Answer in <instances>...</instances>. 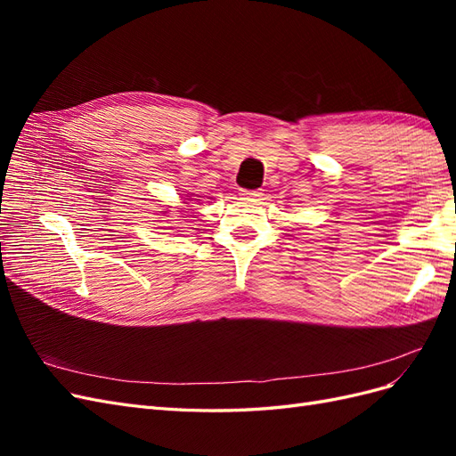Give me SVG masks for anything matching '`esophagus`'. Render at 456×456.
Masks as SVG:
<instances>
[{"label":"esophagus","instance_id":"obj_1","mask_svg":"<svg viewBox=\"0 0 456 456\" xmlns=\"http://www.w3.org/2000/svg\"><path fill=\"white\" fill-rule=\"evenodd\" d=\"M240 191H241L243 198H253V200H256V198L262 196L260 190H247V188H241Z\"/></svg>","mask_w":456,"mask_h":456}]
</instances>
